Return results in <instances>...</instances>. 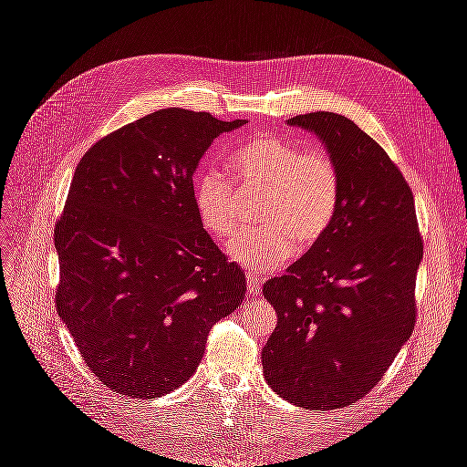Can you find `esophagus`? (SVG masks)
Instances as JSON below:
<instances>
[{
    "label": "esophagus",
    "instance_id": "obj_1",
    "mask_svg": "<svg viewBox=\"0 0 467 467\" xmlns=\"http://www.w3.org/2000/svg\"><path fill=\"white\" fill-rule=\"evenodd\" d=\"M247 290H249V296H259L261 294V280L259 276L255 275H247Z\"/></svg>",
    "mask_w": 467,
    "mask_h": 467
}]
</instances>
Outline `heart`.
<instances>
[{"label":"heart","instance_id":"1","mask_svg":"<svg viewBox=\"0 0 467 467\" xmlns=\"http://www.w3.org/2000/svg\"><path fill=\"white\" fill-rule=\"evenodd\" d=\"M230 165L249 192H263L257 220L263 225L239 232L225 245L228 257L255 273L288 263L296 244L314 247L329 232L341 201V179L329 153L296 146L282 138H255L239 146ZM194 208L202 228L228 237L239 222V196L216 169L192 182Z\"/></svg>","mask_w":467,"mask_h":467}]
</instances>
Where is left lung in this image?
Listing matches in <instances>:
<instances>
[{
	"instance_id": "8db88e82",
	"label": "left lung",
	"mask_w": 467,
	"mask_h": 467,
	"mask_svg": "<svg viewBox=\"0 0 467 467\" xmlns=\"http://www.w3.org/2000/svg\"><path fill=\"white\" fill-rule=\"evenodd\" d=\"M286 124L317 136L341 201L329 232L263 286L278 321L261 358L280 398L321 411L364 398L411 337L422 242L411 189L355 122L319 110Z\"/></svg>"
}]
</instances>
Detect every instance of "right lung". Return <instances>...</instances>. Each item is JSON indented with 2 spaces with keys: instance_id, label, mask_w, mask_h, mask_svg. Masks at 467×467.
<instances>
[{
  "instance_id": "right-lung-1",
  "label": "right lung",
  "mask_w": 467,
  "mask_h": 467,
  "mask_svg": "<svg viewBox=\"0 0 467 467\" xmlns=\"http://www.w3.org/2000/svg\"><path fill=\"white\" fill-rule=\"evenodd\" d=\"M161 109L105 136L76 167L54 245L56 309L103 384L153 400L199 368L212 325L244 302L245 273L202 228L192 175L223 132Z\"/></svg>"
}]
</instances>
